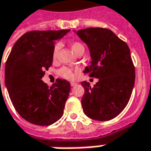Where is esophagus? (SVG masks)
Masks as SVG:
<instances>
[{
    "mask_svg": "<svg viewBox=\"0 0 151 151\" xmlns=\"http://www.w3.org/2000/svg\"><path fill=\"white\" fill-rule=\"evenodd\" d=\"M76 85H77V83L76 82H70V86H76Z\"/></svg>",
    "mask_w": 151,
    "mask_h": 151,
    "instance_id": "obj_1",
    "label": "esophagus"
}]
</instances>
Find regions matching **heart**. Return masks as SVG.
Wrapping results in <instances>:
<instances>
[{
    "label": "heart",
    "mask_w": 151,
    "mask_h": 151,
    "mask_svg": "<svg viewBox=\"0 0 151 151\" xmlns=\"http://www.w3.org/2000/svg\"><path fill=\"white\" fill-rule=\"evenodd\" d=\"M70 48H71L74 53H76V55L79 54V53H84V51H85V46L82 43H81L79 41H73L70 44ZM60 49V44L57 43L54 45V48L52 50V60H55L57 59ZM58 74H59L60 76L65 78V79H67V80H72L75 77V74H74L73 70L69 67H66V66H63L60 69L58 70Z\"/></svg>",
    "instance_id": "heart-1"
}]
</instances>
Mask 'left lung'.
I'll list each match as a JSON object with an SVG mask.
<instances>
[{
    "instance_id": "left-lung-1",
    "label": "left lung",
    "mask_w": 151,
    "mask_h": 151,
    "mask_svg": "<svg viewBox=\"0 0 151 151\" xmlns=\"http://www.w3.org/2000/svg\"><path fill=\"white\" fill-rule=\"evenodd\" d=\"M76 34L88 45L92 60L84 73L99 79L94 87L81 82L84 113L93 120H110L125 109L133 91L135 71L130 48L106 28L91 27Z\"/></svg>"
}]
</instances>
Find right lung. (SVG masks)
I'll return each mask as SVG.
<instances>
[{"label":"right lung","mask_w":151,"mask_h":151,"mask_svg":"<svg viewBox=\"0 0 151 151\" xmlns=\"http://www.w3.org/2000/svg\"><path fill=\"white\" fill-rule=\"evenodd\" d=\"M70 30L31 31L17 40L7 58L5 84L19 115L36 125H50L63 116L70 84L57 79L50 87L41 81L52 65L55 40Z\"/></svg>","instance_id":"obj_1"}]
</instances>
